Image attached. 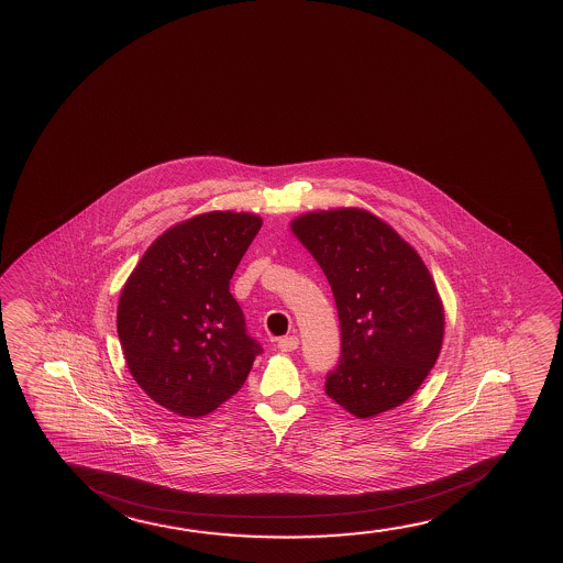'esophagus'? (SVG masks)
Returning a JSON list of instances; mask_svg holds the SVG:
<instances>
[{
	"mask_svg": "<svg viewBox=\"0 0 563 563\" xmlns=\"http://www.w3.org/2000/svg\"><path fill=\"white\" fill-rule=\"evenodd\" d=\"M299 346V339L297 336H284V339L277 340V349L282 352H294Z\"/></svg>",
	"mask_w": 563,
	"mask_h": 563,
	"instance_id": "obj_1",
	"label": "esophagus"
}]
</instances>
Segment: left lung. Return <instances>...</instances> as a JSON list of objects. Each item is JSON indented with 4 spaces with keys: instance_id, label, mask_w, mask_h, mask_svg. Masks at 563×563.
Returning a JSON list of instances; mask_svg holds the SVG:
<instances>
[{
    "instance_id": "left-lung-1",
    "label": "left lung",
    "mask_w": 563,
    "mask_h": 563,
    "mask_svg": "<svg viewBox=\"0 0 563 563\" xmlns=\"http://www.w3.org/2000/svg\"><path fill=\"white\" fill-rule=\"evenodd\" d=\"M331 284L340 362L324 391L357 419L399 407L437 364L444 307L411 244L366 209L312 211L291 221Z\"/></svg>"
}]
</instances>
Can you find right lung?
Wrapping results in <instances>:
<instances>
[{"mask_svg":"<svg viewBox=\"0 0 563 563\" xmlns=\"http://www.w3.org/2000/svg\"><path fill=\"white\" fill-rule=\"evenodd\" d=\"M258 214L211 211L162 232L123 286L117 334L152 401L203 417L231 399L262 352L229 291Z\"/></svg>","mask_w":563,"mask_h":563,"instance_id":"1","label":"right lung"}]
</instances>
